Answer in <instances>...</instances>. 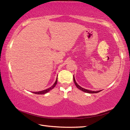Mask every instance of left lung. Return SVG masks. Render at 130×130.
<instances>
[{
  "mask_svg": "<svg viewBox=\"0 0 130 130\" xmlns=\"http://www.w3.org/2000/svg\"><path fill=\"white\" fill-rule=\"evenodd\" d=\"M73 81L74 82V84H75L76 86L77 87V88H78L79 89L81 90V91L84 92H87V93H98V92H100L101 91H89V90H88V89H84L83 88L81 87L80 85H78V84L76 83V81L75 80V78H74V77L73 76Z\"/></svg>",
  "mask_w": 130,
  "mask_h": 130,
  "instance_id": "obj_1",
  "label": "left lung"
}]
</instances>
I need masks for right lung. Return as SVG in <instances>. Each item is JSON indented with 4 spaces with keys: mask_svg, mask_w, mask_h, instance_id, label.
I'll return each instance as SVG.
<instances>
[{
    "mask_svg": "<svg viewBox=\"0 0 130 130\" xmlns=\"http://www.w3.org/2000/svg\"><path fill=\"white\" fill-rule=\"evenodd\" d=\"M57 83V79H56V82H55V83L53 85H52V86L51 87H50V88H48V89H45V90H43V91H42L34 92H33V93H35V94H42L46 93H47L48 92H49V91H50V90H52V89L54 88V87L56 85Z\"/></svg>",
    "mask_w": 130,
    "mask_h": 130,
    "instance_id": "1",
    "label": "right lung"
}]
</instances>
